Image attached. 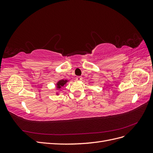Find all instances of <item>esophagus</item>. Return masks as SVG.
<instances>
[{
  "mask_svg": "<svg viewBox=\"0 0 153 153\" xmlns=\"http://www.w3.org/2000/svg\"><path fill=\"white\" fill-rule=\"evenodd\" d=\"M76 80L77 81H81V80H82V76H77V77L76 78Z\"/></svg>",
  "mask_w": 153,
  "mask_h": 153,
  "instance_id": "34e87169",
  "label": "esophagus"
}]
</instances>
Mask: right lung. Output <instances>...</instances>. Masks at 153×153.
<instances>
[{"label": "right lung", "mask_w": 153, "mask_h": 153, "mask_svg": "<svg viewBox=\"0 0 153 153\" xmlns=\"http://www.w3.org/2000/svg\"><path fill=\"white\" fill-rule=\"evenodd\" d=\"M68 82V80H59L57 83V88L58 89H61V88L62 87H63L64 85H66V83ZM58 94V93H57Z\"/></svg>", "instance_id": "1"}]
</instances>
